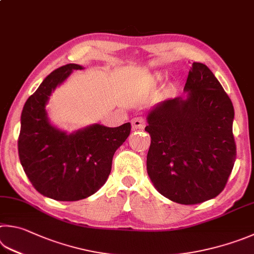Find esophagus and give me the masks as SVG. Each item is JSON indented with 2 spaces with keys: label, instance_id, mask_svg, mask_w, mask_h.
Returning <instances> with one entry per match:
<instances>
[{
  "label": "esophagus",
  "instance_id": "obj_1",
  "mask_svg": "<svg viewBox=\"0 0 254 254\" xmlns=\"http://www.w3.org/2000/svg\"><path fill=\"white\" fill-rule=\"evenodd\" d=\"M131 123H132V127L134 128V130H137V128L142 130V128L145 127V121L142 117H136L134 119H132Z\"/></svg>",
  "mask_w": 254,
  "mask_h": 254
}]
</instances>
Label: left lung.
<instances>
[{
	"instance_id": "1",
	"label": "left lung",
	"mask_w": 254,
	"mask_h": 254,
	"mask_svg": "<svg viewBox=\"0 0 254 254\" xmlns=\"http://www.w3.org/2000/svg\"><path fill=\"white\" fill-rule=\"evenodd\" d=\"M184 91L187 99L165 100L147 114L146 170L161 194L188 205L223 191L237 146L232 102L205 64H192Z\"/></svg>"
}]
</instances>
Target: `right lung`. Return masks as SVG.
Masks as SVG:
<instances>
[{"label": "right lung", "mask_w": 254, "mask_h": 254, "mask_svg": "<svg viewBox=\"0 0 254 254\" xmlns=\"http://www.w3.org/2000/svg\"><path fill=\"white\" fill-rule=\"evenodd\" d=\"M79 64H66L45 77L23 107L18 156L32 186L57 201L85 199L103 186L111 172L118 147L131 132V124L118 127L93 124L71 134L50 123L45 110L55 87Z\"/></svg>", "instance_id": "add662e5"}]
</instances>
